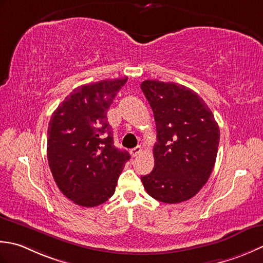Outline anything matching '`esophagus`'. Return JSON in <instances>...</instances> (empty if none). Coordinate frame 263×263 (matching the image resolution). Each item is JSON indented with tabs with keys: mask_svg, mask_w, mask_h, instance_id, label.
<instances>
[{
	"mask_svg": "<svg viewBox=\"0 0 263 263\" xmlns=\"http://www.w3.org/2000/svg\"><path fill=\"white\" fill-rule=\"evenodd\" d=\"M142 153V147L141 146H136V147H134V148H132L130 149V154H132V157H137L138 154H141Z\"/></svg>",
	"mask_w": 263,
	"mask_h": 263,
	"instance_id": "1",
	"label": "esophagus"
}]
</instances>
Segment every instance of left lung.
<instances>
[{"mask_svg":"<svg viewBox=\"0 0 263 263\" xmlns=\"http://www.w3.org/2000/svg\"><path fill=\"white\" fill-rule=\"evenodd\" d=\"M141 88L157 124L154 168L141 176L149 196L180 203L200 192L216 163L220 130L206 103L177 83L145 80Z\"/></svg>","mask_w":263,"mask_h":263,"instance_id":"left-lung-1","label":"left lung"}]
</instances>
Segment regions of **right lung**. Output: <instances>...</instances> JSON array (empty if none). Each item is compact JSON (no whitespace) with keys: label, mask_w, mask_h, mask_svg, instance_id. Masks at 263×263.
I'll list each match as a JSON object with an SVG mask.
<instances>
[{"label":"right lung","mask_w":263,"mask_h":263,"mask_svg":"<svg viewBox=\"0 0 263 263\" xmlns=\"http://www.w3.org/2000/svg\"><path fill=\"white\" fill-rule=\"evenodd\" d=\"M127 77L74 88L51 117L47 161L62 194L80 206H98L115 194L129 160L114 145L108 110Z\"/></svg>","instance_id":"1"}]
</instances>
